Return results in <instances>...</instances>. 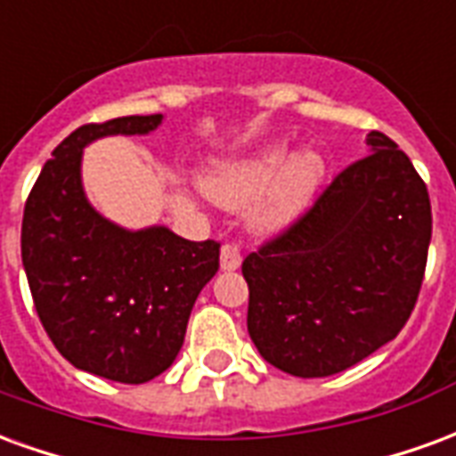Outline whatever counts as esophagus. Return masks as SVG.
Here are the masks:
<instances>
[{"mask_svg":"<svg viewBox=\"0 0 456 456\" xmlns=\"http://www.w3.org/2000/svg\"><path fill=\"white\" fill-rule=\"evenodd\" d=\"M219 266L222 271H237L241 266V254L234 244H224L219 251Z\"/></svg>","mask_w":456,"mask_h":456,"instance_id":"obj_1","label":"esophagus"}]
</instances>
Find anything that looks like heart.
<instances>
[{
    "instance_id": "b5f03b06",
    "label": "heart",
    "mask_w": 456,
    "mask_h": 456,
    "mask_svg": "<svg viewBox=\"0 0 456 456\" xmlns=\"http://www.w3.org/2000/svg\"><path fill=\"white\" fill-rule=\"evenodd\" d=\"M327 163L315 149L290 153L288 143H266L239 159L219 160L202 180L217 205L244 209L258 202L251 227L258 234H278L290 227L322 185Z\"/></svg>"
}]
</instances>
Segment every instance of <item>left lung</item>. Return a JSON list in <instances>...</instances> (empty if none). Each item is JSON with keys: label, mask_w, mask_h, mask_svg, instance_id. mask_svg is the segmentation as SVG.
<instances>
[{"label": "left lung", "mask_w": 456, "mask_h": 456, "mask_svg": "<svg viewBox=\"0 0 456 456\" xmlns=\"http://www.w3.org/2000/svg\"><path fill=\"white\" fill-rule=\"evenodd\" d=\"M281 237L248 254L247 327L258 354L300 379L332 376L408 322L432 237L430 195L381 131Z\"/></svg>", "instance_id": "8db88e82"}]
</instances>
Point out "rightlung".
I'll return each mask as SVG.
<instances>
[{
  "mask_svg": "<svg viewBox=\"0 0 456 456\" xmlns=\"http://www.w3.org/2000/svg\"><path fill=\"white\" fill-rule=\"evenodd\" d=\"M160 121L136 114L75 129L45 160L21 222V261L51 342L75 369L119 383H146L175 362L219 268L217 241H188L163 224L124 229L85 195V146L143 136Z\"/></svg>",
  "mask_w": 456,
  "mask_h": 456,
  "instance_id": "add662e5",
  "label": "right lung"
}]
</instances>
